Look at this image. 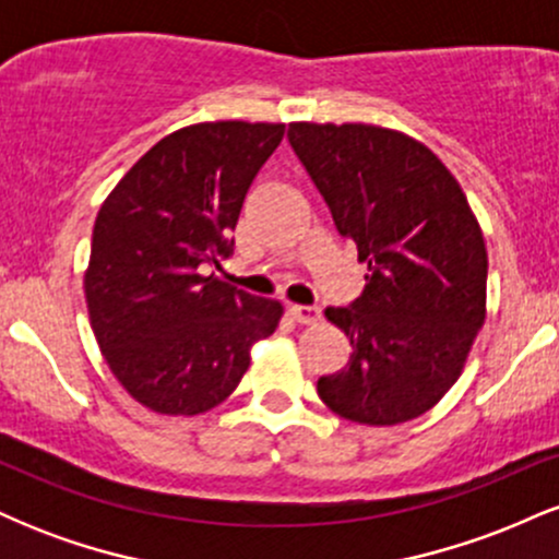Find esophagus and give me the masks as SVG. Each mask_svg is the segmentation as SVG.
<instances>
[{"label": "esophagus", "instance_id": "esophagus-1", "mask_svg": "<svg viewBox=\"0 0 559 559\" xmlns=\"http://www.w3.org/2000/svg\"><path fill=\"white\" fill-rule=\"evenodd\" d=\"M288 316H292L297 323H318L320 320V307H312V305H288Z\"/></svg>", "mask_w": 559, "mask_h": 559}]
</instances>
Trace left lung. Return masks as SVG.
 I'll return each instance as SVG.
<instances>
[{
	"label": "left lung",
	"instance_id": "left-lung-1",
	"mask_svg": "<svg viewBox=\"0 0 559 559\" xmlns=\"http://www.w3.org/2000/svg\"><path fill=\"white\" fill-rule=\"evenodd\" d=\"M292 150L336 230L368 262L362 294L325 318L349 336L346 368L318 381L336 415L396 426L463 373L486 318L489 258L467 197L426 144L368 123H288Z\"/></svg>",
	"mask_w": 559,
	"mask_h": 559
}]
</instances>
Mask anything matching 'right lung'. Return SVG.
Segmentation results:
<instances>
[{
    "instance_id": "add662e5",
    "label": "right lung",
    "mask_w": 559,
    "mask_h": 559,
    "mask_svg": "<svg viewBox=\"0 0 559 559\" xmlns=\"http://www.w3.org/2000/svg\"><path fill=\"white\" fill-rule=\"evenodd\" d=\"M284 123L186 126L120 178L94 223L83 292L107 365L163 415H199L239 386L281 301L204 275L234 252L230 230Z\"/></svg>"
}]
</instances>
